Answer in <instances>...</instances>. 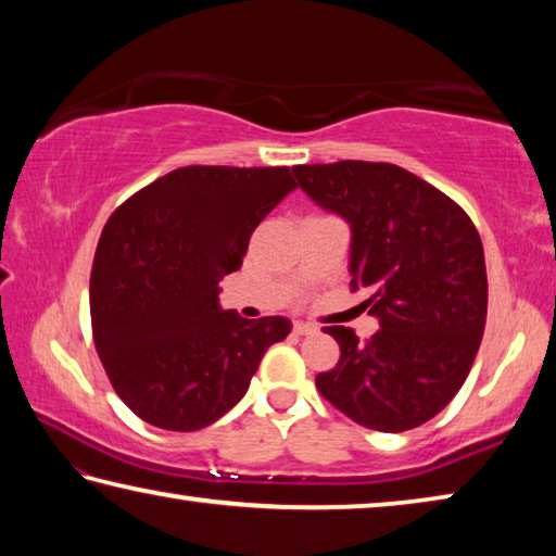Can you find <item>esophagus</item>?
<instances>
[{"instance_id": "1", "label": "esophagus", "mask_w": 556, "mask_h": 556, "mask_svg": "<svg viewBox=\"0 0 556 556\" xmlns=\"http://www.w3.org/2000/svg\"><path fill=\"white\" fill-rule=\"evenodd\" d=\"M293 332L300 334V337H303V334H315L317 327L309 325V323H295V325H293Z\"/></svg>"}]
</instances>
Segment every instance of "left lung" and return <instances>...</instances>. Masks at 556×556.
Listing matches in <instances>:
<instances>
[{
    "mask_svg": "<svg viewBox=\"0 0 556 556\" xmlns=\"http://www.w3.org/2000/svg\"><path fill=\"white\" fill-rule=\"evenodd\" d=\"M300 188L352 227V290L381 329L325 327L337 366L317 391L354 422L405 432L459 393L481 346L489 280L483 243L459 204L393 163L295 165Z\"/></svg>",
    "mask_w": 556,
    "mask_h": 556,
    "instance_id": "obj_1",
    "label": "left lung"
}]
</instances>
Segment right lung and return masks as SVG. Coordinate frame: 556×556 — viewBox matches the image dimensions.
Returning a JSON list of instances; mask_svg holds the SVG:
<instances>
[{
  "label": "right lung",
  "instance_id": "add662e5",
  "mask_svg": "<svg viewBox=\"0 0 556 556\" xmlns=\"http://www.w3.org/2000/svg\"><path fill=\"white\" fill-rule=\"evenodd\" d=\"M298 185L280 168L188 165L116 207L97 243L90 313L112 388L143 422L194 432L249 391L286 317L219 307L261 219Z\"/></svg>",
  "mask_w": 556,
  "mask_h": 556
}]
</instances>
